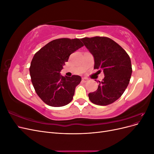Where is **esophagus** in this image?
Segmentation results:
<instances>
[{
  "label": "esophagus",
  "instance_id": "34e87169",
  "mask_svg": "<svg viewBox=\"0 0 154 154\" xmlns=\"http://www.w3.org/2000/svg\"><path fill=\"white\" fill-rule=\"evenodd\" d=\"M88 79H87V78H82V82H83L85 83V82H88Z\"/></svg>",
  "mask_w": 154,
  "mask_h": 154
}]
</instances>
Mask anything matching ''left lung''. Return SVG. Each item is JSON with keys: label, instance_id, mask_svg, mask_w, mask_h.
<instances>
[{"label": "left lung", "instance_id": "obj_1", "mask_svg": "<svg viewBox=\"0 0 154 154\" xmlns=\"http://www.w3.org/2000/svg\"><path fill=\"white\" fill-rule=\"evenodd\" d=\"M81 40L94 59V69L103 70L104 78L97 89L88 94L92 103L105 106L119 99L127 88L132 69L131 60L121 46L107 37L95 36Z\"/></svg>", "mask_w": 154, "mask_h": 154}]
</instances>
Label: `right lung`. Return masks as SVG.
<instances>
[{
  "instance_id": "1",
  "label": "right lung",
  "mask_w": 154,
  "mask_h": 154,
  "mask_svg": "<svg viewBox=\"0 0 154 154\" xmlns=\"http://www.w3.org/2000/svg\"><path fill=\"white\" fill-rule=\"evenodd\" d=\"M83 46L78 38H59L50 42L34 55L29 67L31 82L45 103L58 107L72 101L82 78L63 76L60 71L69 56Z\"/></svg>"
}]
</instances>
